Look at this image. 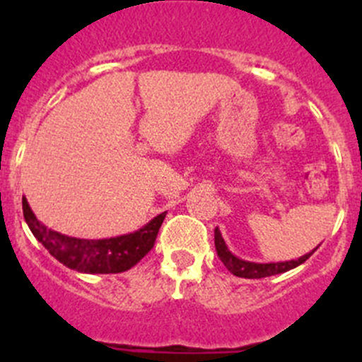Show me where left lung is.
I'll list each match as a JSON object with an SVG mask.
<instances>
[{
  "instance_id": "8db88e82",
  "label": "left lung",
  "mask_w": 362,
  "mask_h": 362,
  "mask_svg": "<svg viewBox=\"0 0 362 362\" xmlns=\"http://www.w3.org/2000/svg\"><path fill=\"white\" fill-rule=\"evenodd\" d=\"M215 250H217V255L221 257V261L224 262L226 268L236 276H242V279H264V276L279 275V273L289 272V269L296 268V266L303 264L313 252L303 255V257L296 259V261H286V262H268V264H257V262H249L243 261V259H238L236 255H233L231 252L226 247L224 238H222L218 228H215Z\"/></svg>"
}]
</instances>
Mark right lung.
Returning <instances> with one entry per match:
<instances>
[{
	"label": "right lung",
	"mask_w": 362,
	"mask_h": 362,
	"mask_svg": "<svg viewBox=\"0 0 362 362\" xmlns=\"http://www.w3.org/2000/svg\"><path fill=\"white\" fill-rule=\"evenodd\" d=\"M23 211L31 233L50 255L68 268L82 273H120L133 268L152 250L160 224L166 217V211H163L145 228L131 235L108 240H80L45 228L35 217L25 198H23Z\"/></svg>",
	"instance_id": "right-lung-1"
}]
</instances>
